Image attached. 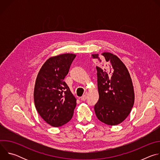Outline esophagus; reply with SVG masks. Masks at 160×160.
Here are the masks:
<instances>
[{"mask_svg": "<svg viewBox=\"0 0 160 160\" xmlns=\"http://www.w3.org/2000/svg\"><path fill=\"white\" fill-rule=\"evenodd\" d=\"M81 100L82 101H85L86 100V99H87V96L86 95H83V96H82V97H81Z\"/></svg>", "mask_w": 160, "mask_h": 160, "instance_id": "1", "label": "esophagus"}]
</instances>
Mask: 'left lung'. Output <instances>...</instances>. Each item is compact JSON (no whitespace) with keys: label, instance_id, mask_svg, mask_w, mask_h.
Returning <instances> with one entry per match:
<instances>
[{"label":"left lung","instance_id":"left-lung-1","mask_svg":"<svg viewBox=\"0 0 160 160\" xmlns=\"http://www.w3.org/2000/svg\"><path fill=\"white\" fill-rule=\"evenodd\" d=\"M92 54L101 66H96L99 100L94 106L98 118L109 125L121 123L128 116L134 103L132 82L127 68L115 55Z\"/></svg>","mask_w":160,"mask_h":160}]
</instances>
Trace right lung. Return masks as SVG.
<instances>
[{
    "label": "right lung",
    "mask_w": 160,
    "mask_h": 160,
    "mask_svg": "<svg viewBox=\"0 0 160 160\" xmlns=\"http://www.w3.org/2000/svg\"><path fill=\"white\" fill-rule=\"evenodd\" d=\"M73 54H63L48 59L38 73L34 102L40 117L54 127L69 122L77 105V100L66 82L65 77L75 58Z\"/></svg>",
    "instance_id": "add662e5"
}]
</instances>
